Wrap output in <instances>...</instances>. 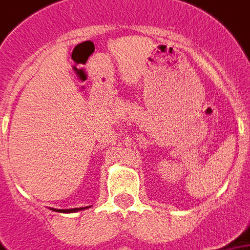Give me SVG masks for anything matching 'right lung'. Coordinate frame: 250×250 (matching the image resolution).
<instances>
[{
  "label": "right lung",
  "mask_w": 250,
  "mask_h": 250,
  "mask_svg": "<svg viewBox=\"0 0 250 250\" xmlns=\"http://www.w3.org/2000/svg\"><path fill=\"white\" fill-rule=\"evenodd\" d=\"M88 207H82V208H70V209H54V211H58V212H76V211H82V209H85Z\"/></svg>",
  "instance_id": "right-lung-1"
}]
</instances>
